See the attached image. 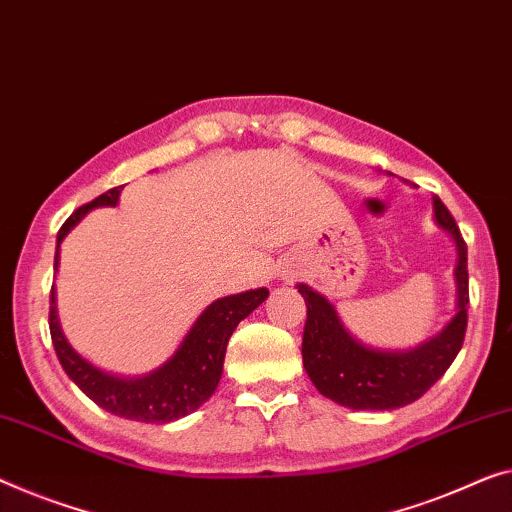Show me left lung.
<instances>
[{"mask_svg":"<svg viewBox=\"0 0 512 512\" xmlns=\"http://www.w3.org/2000/svg\"><path fill=\"white\" fill-rule=\"evenodd\" d=\"M434 223L451 234L457 250L455 315L418 345L409 349H379L356 340L340 322L326 296L308 285H296L308 308L303 329V368L324 398L349 409L388 411L414 402L451 368L467 331L469 273L467 243L451 211L432 197Z\"/></svg>","mask_w":512,"mask_h":512,"instance_id":"1","label":"left lung"}]
</instances>
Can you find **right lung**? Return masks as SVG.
Wrapping results in <instances>:
<instances>
[{
	"label": "right lung",
	"mask_w": 512,
	"mask_h": 512,
	"mask_svg": "<svg viewBox=\"0 0 512 512\" xmlns=\"http://www.w3.org/2000/svg\"><path fill=\"white\" fill-rule=\"evenodd\" d=\"M124 186L110 188L108 193L98 195L94 202L85 204L61 225L57 234L55 250V271L59 269V248L68 232L98 207H117L119 195ZM269 296V289H248V292L223 296L209 303L200 312L188 333L183 335L174 354L160 363L156 370L147 375L124 377L96 368L71 347L61 331L57 315V292H50V335L55 345L61 368L75 381V386L94 400L98 407L110 411L114 416L128 418L140 423H170L193 414L216 393L220 375H223V361L227 342L250 312L259 308Z\"/></svg>",
	"instance_id": "right-lung-1"
}]
</instances>
